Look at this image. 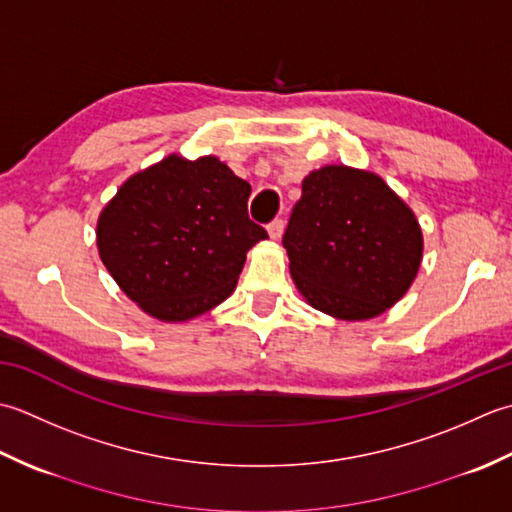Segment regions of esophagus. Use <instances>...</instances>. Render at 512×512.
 Segmentation results:
<instances>
[{"instance_id":"1","label":"esophagus","mask_w":512,"mask_h":512,"mask_svg":"<svg viewBox=\"0 0 512 512\" xmlns=\"http://www.w3.org/2000/svg\"><path fill=\"white\" fill-rule=\"evenodd\" d=\"M283 229H285V221H283V218H274V221H271V223L267 225V232H269L271 238H274V241H276V238L283 236Z\"/></svg>"}]
</instances>
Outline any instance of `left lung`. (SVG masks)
<instances>
[{
    "mask_svg": "<svg viewBox=\"0 0 512 512\" xmlns=\"http://www.w3.org/2000/svg\"><path fill=\"white\" fill-rule=\"evenodd\" d=\"M283 245L300 294L344 320L393 307L422 260V232L409 207L380 176L344 165L302 181Z\"/></svg>",
    "mask_w": 512,
    "mask_h": 512,
    "instance_id": "1",
    "label": "left lung"
}]
</instances>
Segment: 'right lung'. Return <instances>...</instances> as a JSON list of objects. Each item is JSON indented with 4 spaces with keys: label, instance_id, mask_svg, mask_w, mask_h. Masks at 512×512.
I'll use <instances>...</instances> for the list:
<instances>
[{
    "label": "right lung",
    "instance_id": "add662e5",
    "mask_svg": "<svg viewBox=\"0 0 512 512\" xmlns=\"http://www.w3.org/2000/svg\"><path fill=\"white\" fill-rule=\"evenodd\" d=\"M249 194L216 156H168L125 181L101 212L103 265L154 318L203 314L232 294L245 254L267 238L247 214Z\"/></svg>",
    "mask_w": 512,
    "mask_h": 512
}]
</instances>
